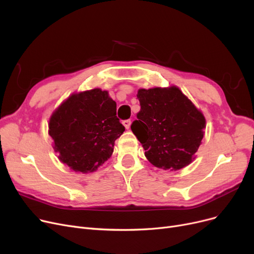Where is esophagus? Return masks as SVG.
Here are the masks:
<instances>
[{
  "label": "esophagus",
  "instance_id": "34e87169",
  "mask_svg": "<svg viewBox=\"0 0 254 254\" xmlns=\"http://www.w3.org/2000/svg\"><path fill=\"white\" fill-rule=\"evenodd\" d=\"M123 125L125 126L126 128H128L129 126H130V119H127V120H124L123 121Z\"/></svg>",
  "mask_w": 254,
  "mask_h": 254
}]
</instances>
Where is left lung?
I'll return each instance as SVG.
<instances>
[{"instance_id": "left-lung-1", "label": "left lung", "mask_w": 254, "mask_h": 254, "mask_svg": "<svg viewBox=\"0 0 254 254\" xmlns=\"http://www.w3.org/2000/svg\"><path fill=\"white\" fill-rule=\"evenodd\" d=\"M141 109L131 130L156 167L179 170L201 144L205 119L178 87L139 89Z\"/></svg>"}]
</instances>
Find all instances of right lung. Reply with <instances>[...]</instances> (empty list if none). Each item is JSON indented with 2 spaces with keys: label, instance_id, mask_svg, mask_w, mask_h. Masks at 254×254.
Here are the masks:
<instances>
[{
  "label": "right lung",
  "instance_id": "add662e5",
  "mask_svg": "<svg viewBox=\"0 0 254 254\" xmlns=\"http://www.w3.org/2000/svg\"><path fill=\"white\" fill-rule=\"evenodd\" d=\"M124 131L116 116V103L97 88L69 96L49 124L60 161L84 173L95 171L111 157L114 142Z\"/></svg>",
  "mask_w": 254,
  "mask_h": 254
}]
</instances>
